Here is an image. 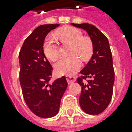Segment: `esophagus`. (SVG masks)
<instances>
[{"label": "esophagus", "instance_id": "1", "mask_svg": "<svg viewBox=\"0 0 132 132\" xmlns=\"http://www.w3.org/2000/svg\"><path fill=\"white\" fill-rule=\"evenodd\" d=\"M66 80L68 81V84H71L76 81V78L73 76H66Z\"/></svg>", "mask_w": 132, "mask_h": 132}]
</instances>
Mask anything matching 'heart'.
<instances>
[{"instance_id":"1","label":"heart","mask_w":132,"mask_h":132,"mask_svg":"<svg viewBox=\"0 0 132 132\" xmlns=\"http://www.w3.org/2000/svg\"><path fill=\"white\" fill-rule=\"evenodd\" d=\"M55 35L62 44H71L70 55H76L85 61L90 57L93 51L92 40L88 37L83 36L80 30L67 27L58 30ZM43 50L46 57L51 61L57 60L60 55L59 46L52 37L46 38ZM76 55L62 57L58 60L55 64V72L61 75H74L81 67L80 60Z\"/></svg>"}]
</instances>
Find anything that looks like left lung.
Returning <instances> with one entry per match:
<instances>
[{"instance_id": "1", "label": "left lung", "mask_w": 132, "mask_h": 132, "mask_svg": "<svg viewBox=\"0 0 132 132\" xmlns=\"http://www.w3.org/2000/svg\"><path fill=\"white\" fill-rule=\"evenodd\" d=\"M71 24L86 30L93 44L92 58L77 79L81 87L79 104L88 114H99L108 106L113 94L114 70L110 44L106 36L95 26L88 23ZM87 78L90 80H86Z\"/></svg>"}]
</instances>
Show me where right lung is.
<instances>
[{
    "mask_svg": "<svg viewBox=\"0 0 132 132\" xmlns=\"http://www.w3.org/2000/svg\"><path fill=\"white\" fill-rule=\"evenodd\" d=\"M59 24L37 27L24 40L19 53L20 83L26 104L34 114L51 118L58 113L68 83L63 76L50 84L52 66L44 55L45 37Z\"/></svg>",
    "mask_w": 132,
    "mask_h": 132,
    "instance_id": "obj_1",
    "label": "right lung"
}]
</instances>
